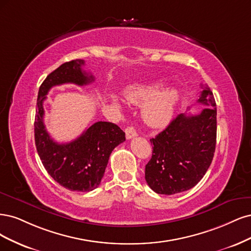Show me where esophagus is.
<instances>
[{
	"mask_svg": "<svg viewBox=\"0 0 251 251\" xmlns=\"http://www.w3.org/2000/svg\"><path fill=\"white\" fill-rule=\"evenodd\" d=\"M125 133H126V139H127V140H130V139H132V137H134V136L137 135V134H136V131H135V129H134L133 127H131V126H128V127L125 129Z\"/></svg>",
	"mask_w": 251,
	"mask_h": 251,
	"instance_id": "esophagus-1",
	"label": "esophagus"
}]
</instances>
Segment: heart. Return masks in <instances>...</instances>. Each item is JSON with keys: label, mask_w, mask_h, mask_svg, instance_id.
Returning <instances> with one entry per match:
<instances>
[{"label": "heart", "mask_w": 251, "mask_h": 251, "mask_svg": "<svg viewBox=\"0 0 251 251\" xmlns=\"http://www.w3.org/2000/svg\"><path fill=\"white\" fill-rule=\"evenodd\" d=\"M161 86V82L134 85L129 87L124 94L128 102L146 103L143 108V119L151 127H161L171 120L178 98L177 92L173 88L159 92Z\"/></svg>", "instance_id": "heart-1"}]
</instances>
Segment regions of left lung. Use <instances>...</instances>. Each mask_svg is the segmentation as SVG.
I'll return each instance as SVG.
<instances>
[{"label":"left lung","instance_id":"8db88e82","mask_svg":"<svg viewBox=\"0 0 251 251\" xmlns=\"http://www.w3.org/2000/svg\"><path fill=\"white\" fill-rule=\"evenodd\" d=\"M197 102L208 107L198 115H178L165 130L150 140L153 151L145 168V179L157 194L173 195L192 189L212 164L217 108L209 87L204 86Z\"/></svg>","mask_w":251,"mask_h":251}]
</instances>
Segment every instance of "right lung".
Returning a JSON list of instances; mask_svg holds the SVG:
<instances>
[{
  "mask_svg": "<svg viewBox=\"0 0 251 251\" xmlns=\"http://www.w3.org/2000/svg\"><path fill=\"white\" fill-rule=\"evenodd\" d=\"M84 60L75 59L61 64L47 76L38 91L34 122L35 145L40 160L52 178L71 191L90 192L99 187L109 156L125 141V132L110 122H96L67 144L51 139L44 124V101L50 88L64 83L83 86L95 78L82 70Z\"/></svg>",
  "mask_w": 251,
  "mask_h": 251,
  "instance_id": "add662e5",
  "label": "right lung"
}]
</instances>
